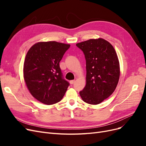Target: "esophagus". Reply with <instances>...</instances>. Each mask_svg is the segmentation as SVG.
Masks as SVG:
<instances>
[{"label": "esophagus", "mask_w": 146, "mask_h": 146, "mask_svg": "<svg viewBox=\"0 0 146 146\" xmlns=\"http://www.w3.org/2000/svg\"><path fill=\"white\" fill-rule=\"evenodd\" d=\"M75 83V80H70V83L71 84V85H73V84H74Z\"/></svg>", "instance_id": "obj_1"}]
</instances>
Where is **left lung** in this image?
Segmentation results:
<instances>
[{
	"instance_id": "1",
	"label": "left lung",
	"mask_w": 146,
	"mask_h": 146,
	"mask_svg": "<svg viewBox=\"0 0 146 146\" xmlns=\"http://www.w3.org/2000/svg\"><path fill=\"white\" fill-rule=\"evenodd\" d=\"M76 46L85 55L86 84L80 95L85 102L97 105L111 96L120 76V67L113 46L104 39H91Z\"/></svg>"
}]
</instances>
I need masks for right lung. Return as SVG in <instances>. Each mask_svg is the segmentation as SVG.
<instances>
[{"instance_id":"add662e5","label":"right lung","mask_w":146,"mask_h":146,"mask_svg":"<svg viewBox=\"0 0 146 146\" xmlns=\"http://www.w3.org/2000/svg\"><path fill=\"white\" fill-rule=\"evenodd\" d=\"M69 47V44L56 41L40 42L34 44L26 55L25 83L31 94L42 104L58 102L69 86L60 68V61Z\"/></svg>"}]
</instances>
